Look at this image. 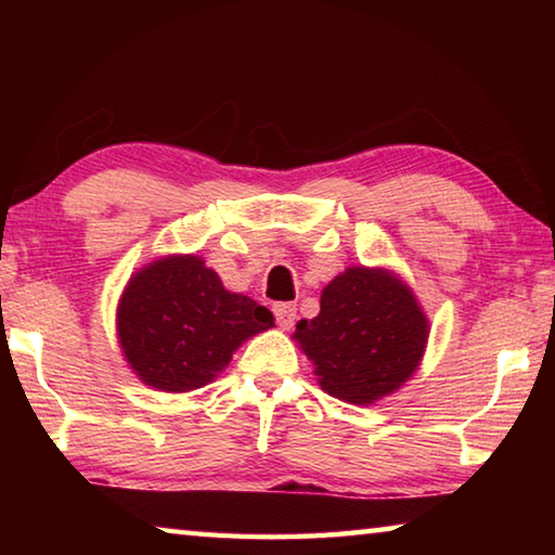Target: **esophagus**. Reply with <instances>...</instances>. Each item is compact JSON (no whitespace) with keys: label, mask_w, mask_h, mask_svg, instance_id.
Segmentation results:
<instances>
[{"label":"esophagus","mask_w":555,"mask_h":555,"mask_svg":"<svg viewBox=\"0 0 555 555\" xmlns=\"http://www.w3.org/2000/svg\"><path fill=\"white\" fill-rule=\"evenodd\" d=\"M274 315H276L279 327H284V331H288V327H294V321H296V306L276 304L274 306Z\"/></svg>","instance_id":"1"}]
</instances>
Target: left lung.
<instances>
[{
    "label": "left lung",
    "instance_id": "1",
    "mask_svg": "<svg viewBox=\"0 0 555 555\" xmlns=\"http://www.w3.org/2000/svg\"><path fill=\"white\" fill-rule=\"evenodd\" d=\"M428 318L401 276L347 267L321 294V313L291 335L313 362L321 389L354 406L391 397L418 370Z\"/></svg>",
    "mask_w": 555,
    "mask_h": 555
}]
</instances>
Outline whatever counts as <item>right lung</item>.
Wrapping results in <instances>:
<instances>
[{"instance_id":"right-lung-1","label":"right lung","mask_w":555,"mask_h":555,"mask_svg":"<svg viewBox=\"0 0 555 555\" xmlns=\"http://www.w3.org/2000/svg\"><path fill=\"white\" fill-rule=\"evenodd\" d=\"M274 327V315L222 286L198 255H166L129 276L117 304V340L146 387L185 393L210 384L237 347Z\"/></svg>"}]
</instances>
